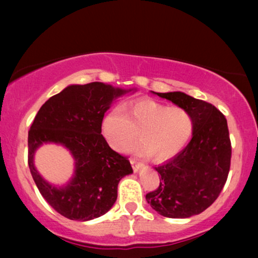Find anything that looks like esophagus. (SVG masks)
<instances>
[{
	"mask_svg": "<svg viewBox=\"0 0 258 258\" xmlns=\"http://www.w3.org/2000/svg\"><path fill=\"white\" fill-rule=\"evenodd\" d=\"M130 163H132V167H133L134 170L139 171V169H140V167H141V163H140L139 161L136 160V158L130 157Z\"/></svg>",
	"mask_w": 258,
	"mask_h": 258,
	"instance_id": "obj_1",
	"label": "esophagus"
}]
</instances>
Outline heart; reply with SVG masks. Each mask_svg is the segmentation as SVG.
I'll return each instance as SVG.
<instances>
[{
  "mask_svg": "<svg viewBox=\"0 0 258 258\" xmlns=\"http://www.w3.org/2000/svg\"><path fill=\"white\" fill-rule=\"evenodd\" d=\"M195 119L189 110L177 105L161 103L153 98H141L124 107L112 108L104 115L101 133L115 150H124L134 141H142L130 148L139 155H154L158 161L169 160L189 142Z\"/></svg>",
  "mask_w": 258,
  "mask_h": 258,
  "instance_id": "obj_1",
  "label": "heart"
}]
</instances>
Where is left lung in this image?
I'll use <instances>...</instances> for the list:
<instances>
[{"instance_id":"1","label":"left lung","mask_w":258,"mask_h":258,"mask_svg":"<svg viewBox=\"0 0 258 258\" xmlns=\"http://www.w3.org/2000/svg\"><path fill=\"white\" fill-rule=\"evenodd\" d=\"M154 94L191 112L195 128L191 141L181 153L155 168L161 175L160 185L146 199L164 217L199 215L220 196L230 170L227 119L215 105L181 91Z\"/></svg>"}]
</instances>
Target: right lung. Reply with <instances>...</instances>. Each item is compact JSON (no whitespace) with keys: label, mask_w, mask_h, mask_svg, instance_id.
Here are the masks:
<instances>
[{"label":"right lung","mask_w":258,"mask_h":258,"mask_svg":"<svg viewBox=\"0 0 258 258\" xmlns=\"http://www.w3.org/2000/svg\"><path fill=\"white\" fill-rule=\"evenodd\" d=\"M110 84H73L42 105L28 133V164L49 206L69 220L90 221L104 215L117 199V185L133 172L130 162L109 147L101 134L104 112L116 97L128 93ZM66 146L76 160L68 185L56 188L33 165L34 150L43 143Z\"/></svg>","instance_id":"obj_1"}]
</instances>
